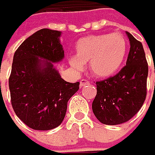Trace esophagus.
<instances>
[{"mask_svg": "<svg viewBox=\"0 0 155 155\" xmlns=\"http://www.w3.org/2000/svg\"><path fill=\"white\" fill-rule=\"evenodd\" d=\"M87 84H89V81L85 80V79H82V80H81V81H80V87H82L83 86H86Z\"/></svg>", "mask_w": 155, "mask_h": 155, "instance_id": "34e87169", "label": "esophagus"}]
</instances>
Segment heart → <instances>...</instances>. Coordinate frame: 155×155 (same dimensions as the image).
<instances>
[{"mask_svg": "<svg viewBox=\"0 0 155 155\" xmlns=\"http://www.w3.org/2000/svg\"><path fill=\"white\" fill-rule=\"evenodd\" d=\"M76 55L69 63L76 71H83L89 62V70L96 78L111 76L123 64L128 44L121 33L91 35L79 39L75 45Z\"/></svg>", "mask_w": 155, "mask_h": 155, "instance_id": "obj_1", "label": "heart"}]
</instances>
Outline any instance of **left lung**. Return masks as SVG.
<instances>
[{
	"instance_id": "8db88e82",
	"label": "left lung",
	"mask_w": 155,
	"mask_h": 155,
	"mask_svg": "<svg viewBox=\"0 0 155 155\" xmlns=\"http://www.w3.org/2000/svg\"><path fill=\"white\" fill-rule=\"evenodd\" d=\"M126 66L113 77L96 82L92 103L96 117L104 124L116 125L130 120L140 110L147 96L148 66L143 45L132 34Z\"/></svg>"
}]
</instances>
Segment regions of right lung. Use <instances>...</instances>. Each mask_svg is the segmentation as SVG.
I'll return each instance as SVG.
<instances>
[{"label":"right lung","mask_w":155,"mask_h":155,"mask_svg":"<svg viewBox=\"0 0 155 155\" xmlns=\"http://www.w3.org/2000/svg\"><path fill=\"white\" fill-rule=\"evenodd\" d=\"M61 31L39 30L15 51L8 86L16 116L34 130L46 131L62 123L68 102L80 82L64 81L54 63L65 58Z\"/></svg>","instance_id":"right-lung-1"}]
</instances>
